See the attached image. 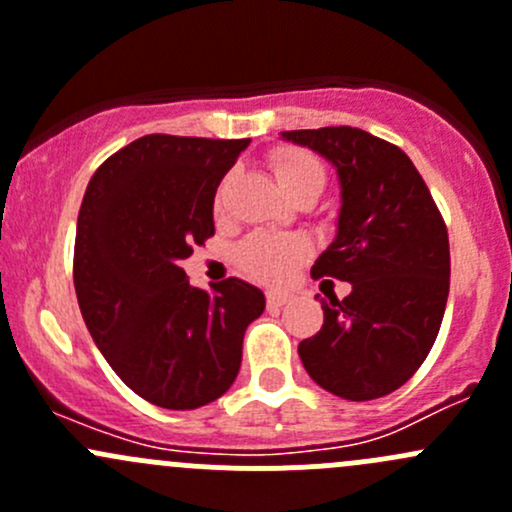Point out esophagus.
Instances as JSON below:
<instances>
[{"instance_id":"obj_1","label":"esophagus","mask_w":512,"mask_h":512,"mask_svg":"<svg viewBox=\"0 0 512 512\" xmlns=\"http://www.w3.org/2000/svg\"><path fill=\"white\" fill-rule=\"evenodd\" d=\"M265 299L267 307H282V304H287L292 299V294L285 292V289H267Z\"/></svg>"}]
</instances>
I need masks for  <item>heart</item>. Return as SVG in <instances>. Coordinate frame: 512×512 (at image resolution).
Instances as JSON below:
<instances>
[{
	"label": "heart",
	"instance_id": "b5f03b06",
	"mask_svg": "<svg viewBox=\"0 0 512 512\" xmlns=\"http://www.w3.org/2000/svg\"><path fill=\"white\" fill-rule=\"evenodd\" d=\"M272 175L280 183L285 193L297 198V195L314 193L319 195L327 185V168L307 148L297 146H277L272 148L270 156ZM225 183L215 193V210L223 208ZM312 255V245L302 235H275V232H252L250 237L240 242L237 247V267L247 277L257 282H270L280 285L297 272L302 262Z\"/></svg>",
	"mask_w": 512,
	"mask_h": 512
}]
</instances>
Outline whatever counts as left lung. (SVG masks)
Instances as JSON below:
<instances>
[{"label": "left lung", "instance_id": "left-lung-1", "mask_svg": "<svg viewBox=\"0 0 512 512\" xmlns=\"http://www.w3.org/2000/svg\"><path fill=\"white\" fill-rule=\"evenodd\" d=\"M282 138L337 165L339 232L312 277L352 285L344 299H319L324 324L299 342V359L329 394L379 399L416 374L438 337L451 285L446 223L416 165L394 143L352 126L285 131Z\"/></svg>", "mask_w": 512, "mask_h": 512}]
</instances>
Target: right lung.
Listing matches in <instances>:
<instances>
[{
	"label": "right lung",
	"instance_id": "1",
	"mask_svg": "<svg viewBox=\"0 0 512 512\" xmlns=\"http://www.w3.org/2000/svg\"><path fill=\"white\" fill-rule=\"evenodd\" d=\"M250 138L151 133L103 160L74 242L81 314L118 379L160 409L190 411L235 381L265 294L237 277L193 287L183 260L215 235L220 180Z\"/></svg>",
	"mask_w": 512,
	"mask_h": 512
}]
</instances>
